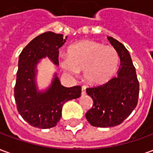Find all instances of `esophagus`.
I'll use <instances>...</instances> for the list:
<instances>
[{
  "label": "esophagus",
  "instance_id": "esophagus-1",
  "mask_svg": "<svg viewBox=\"0 0 153 153\" xmlns=\"http://www.w3.org/2000/svg\"><path fill=\"white\" fill-rule=\"evenodd\" d=\"M82 96H84L86 94V86L82 87Z\"/></svg>",
  "mask_w": 153,
  "mask_h": 153
}]
</instances>
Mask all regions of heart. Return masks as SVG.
<instances>
[{
	"label": "heart",
	"instance_id": "1",
	"mask_svg": "<svg viewBox=\"0 0 153 153\" xmlns=\"http://www.w3.org/2000/svg\"><path fill=\"white\" fill-rule=\"evenodd\" d=\"M120 57L111 46L93 40H83L70 46L68 54L59 56L60 68L70 76L83 70L88 83L100 85L111 79L117 69Z\"/></svg>",
	"mask_w": 153,
	"mask_h": 153
}]
</instances>
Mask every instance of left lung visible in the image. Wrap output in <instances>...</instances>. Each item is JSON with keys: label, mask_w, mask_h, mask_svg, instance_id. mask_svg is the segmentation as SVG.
Masks as SVG:
<instances>
[{"label": "left lung", "mask_w": 153, "mask_h": 153, "mask_svg": "<svg viewBox=\"0 0 153 153\" xmlns=\"http://www.w3.org/2000/svg\"><path fill=\"white\" fill-rule=\"evenodd\" d=\"M107 38L120 60L117 76L102 85L86 89L93 106L85 116L90 125L100 128L121 124L137 106L139 93V83L128 50L112 37Z\"/></svg>", "instance_id": "left-lung-1"}]
</instances>
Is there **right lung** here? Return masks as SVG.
<instances>
[{
	"instance_id": "obj_1",
	"label": "right lung",
	"mask_w": 153,
	"mask_h": 153,
	"mask_svg": "<svg viewBox=\"0 0 153 153\" xmlns=\"http://www.w3.org/2000/svg\"><path fill=\"white\" fill-rule=\"evenodd\" d=\"M67 37L53 32H46L33 38L19 56V68L15 87V99L19 115L33 127L50 128L56 126L61 117L62 107L67 101L81 96V87L65 88L61 85L57 74L50 86L38 89L37 73L38 63L49 58L56 65L59 64V48Z\"/></svg>"
}]
</instances>
